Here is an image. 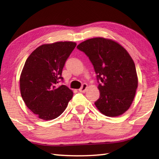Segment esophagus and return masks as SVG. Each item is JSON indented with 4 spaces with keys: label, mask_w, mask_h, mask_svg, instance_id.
I'll list each match as a JSON object with an SVG mask.
<instances>
[{
    "label": "esophagus",
    "mask_w": 159,
    "mask_h": 159,
    "mask_svg": "<svg viewBox=\"0 0 159 159\" xmlns=\"http://www.w3.org/2000/svg\"><path fill=\"white\" fill-rule=\"evenodd\" d=\"M87 88H88V85L86 84V83H84V84H83L81 88H80L79 90L80 93H85L86 90H87Z\"/></svg>",
    "instance_id": "34e87169"
}]
</instances>
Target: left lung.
Segmentation results:
<instances>
[{"label":"left lung","mask_w":159,"mask_h":159,"mask_svg":"<svg viewBox=\"0 0 159 159\" xmlns=\"http://www.w3.org/2000/svg\"><path fill=\"white\" fill-rule=\"evenodd\" d=\"M94 66L100 97L95 104L109 117L122 115L130 108L138 85L134 61L128 51L114 40L98 37L78 45Z\"/></svg>","instance_id":"left-lung-1"}]
</instances>
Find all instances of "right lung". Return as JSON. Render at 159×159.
Listing matches in <instances>:
<instances>
[{
  "instance_id": "obj_1",
  "label": "right lung",
  "mask_w": 159,
  "mask_h": 159,
  "mask_svg": "<svg viewBox=\"0 0 159 159\" xmlns=\"http://www.w3.org/2000/svg\"><path fill=\"white\" fill-rule=\"evenodd\" d=\"M72 41L40 45L29 56L20 78V93L26 107L39 118H57L73 97L67 86H57L65 61L76 47Z\"/></svg>"
}]
</instances>
